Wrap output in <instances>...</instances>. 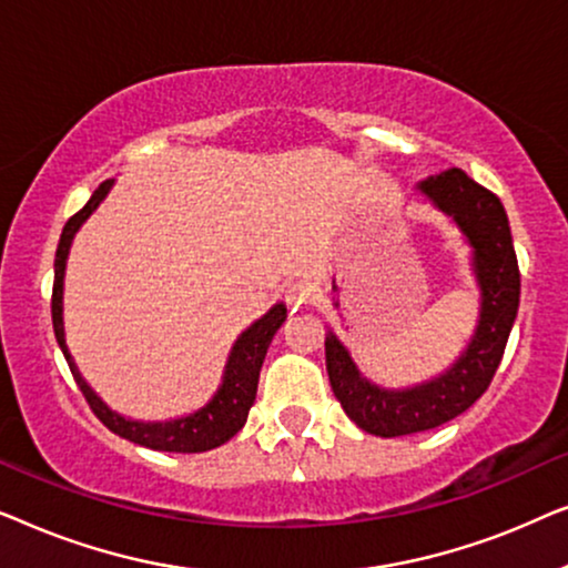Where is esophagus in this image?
<instances>
[{
	"instance_id": "obj_1",
	"label": "esophagus",
	"mask_w": 568,
	"mask_h": 568,
	"mask_svg": "<svg viewBox=\"0 0 568 568\" xmlns=\"http://www.w3.org/2000/svg\"><path fill=\"white\" fill-rule=\"evenodd\" d=\"M284 297H286V305H290V307H300L302 302L307 300V290L302 284H292L290 290H286Z\"/></svg>"
}]
</instances>
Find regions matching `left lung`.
I'll return each instance as SVG.
<instances>
[{
  "instance_id": "left-lung-1",
  "label": "left lung",
  "mask_w": 568,
  "mask_h": 568,
  "mask_svg": "<svg viewBox=\"0 0 568 568\" xmlns=\"http://www.w3.org/2000/svg\"><path fill=\"white\" fill-rule=\"evenodd\" d=\"M416 189L457 224L473 247L470 268L480 290V307L465 352L442 375L400 390L369 383L348 348L328 331L325 369L333 395L362 432L387 439L434 429L468 410L499 369L519 307L517 255L499 196L470 181L460 168L429 175Z\"/></svg>"
}]
</instances>
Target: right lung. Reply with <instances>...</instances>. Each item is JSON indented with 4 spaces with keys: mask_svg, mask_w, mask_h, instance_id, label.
<instances>
[{
    "mask_svg": "<svg viewBox=\"0 0 568 568\" xmlns=\"http://www.w3.org/2000/svg\"><path fill=\"white\" fill-rule=\"evenodd\" d=\"M115 181H105L98 185V191L92 193L88 204L77 212L72 220L64 224L61 232L59 247H57V261H53V297H51V317H53V333L64 352V359L69 362V369L80 385L84 398H88L92 414L103 422L108 429L119 437L134 442V445L160 449V453H206L224 445V442L235 437L247 422V410H251L255 400V390H258V375L266 359L271 338L276 336V331L282 328L286 321V307L284 302H276L266 315L258 317L253 325L240 333L235 344L230 348L227 364H224L222 385L216 387L212 400L199 410H193L189 416L181 418H168V422H136V418H126L115 414L111 406H105L103 398L84 383V377L77 369V364L69 354L67 341H64V271L72 240L84 222L90 220V214L103 204L108 193H111Z\"/></svg>",
    "mask_w": 568,
    "mask_h": 568,
    "instance_id": "add662e5",
    "label": "right lung"
}]
</instances>
